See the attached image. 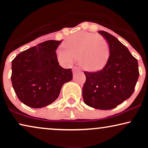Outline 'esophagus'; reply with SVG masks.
<instances>
[{"label":"esophagus","instance_id":"34e87169","mask_svg":"<svg viewBox=\"0 0 148 148\" xmlns=\"http://www.w3.org/2000/svg\"><path fill=\"white\" fill-rule=\"evenodd\" d=\"M72 70H73V72L75 73H76V71H77L79 70V68L77 67V66H74V67L73 68Z\"/></svg>","mask_w":148,"mask_h":148}]
</instances>
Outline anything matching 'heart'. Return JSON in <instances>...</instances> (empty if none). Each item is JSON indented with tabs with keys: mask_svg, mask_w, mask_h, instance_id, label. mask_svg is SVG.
I'll list each match as a JSON object with an SVG mask.
<instances>
[{
	"mask_svg": "<svg viewBox=\"0 0 148 148\" xmlns=\"http://www.w3.org/2000/svg\"><path fill=\"white\" fill-rule=\"evenodd\" d=\"M65 50H58V61L71 65L77 58L79 65L88 71H97L106 65L110 56V47L104 37L80 32L69 37L63 43Z\"/></svg>",
	"mask_w": 148,
	"mask_h": 148,
	"instance_id": "obj_1",
	"label": "heart"
}]
</instances>
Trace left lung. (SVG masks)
<instances>
[{
	"label": "left lung",
	"instance_id": "8db88e82",
	"mask_svg": "<svg viewBox=\"0 0 148 148\" xmlns=\"http://www.w3.org/2000/svg\"><path fill=\"white\" fill-rule=\"evenodd\" d=\"M98 33L108 42L110 56L102 69L84 72L83 99L92 108L110 110L133 94L139 75L138 62L116 38L104 31Z\"/></svg>",
	"mask_w": 148,
	"mask_h": 148
}]
</instances>
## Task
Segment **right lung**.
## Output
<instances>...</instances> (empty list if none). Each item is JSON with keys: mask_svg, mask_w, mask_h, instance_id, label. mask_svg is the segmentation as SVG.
I'll return each mask as SVG.
<instances>
[{"mask_svg": "<svg viewBox=\"0 0 148 148\" xmlns=\"http://www.w3.org/2000/svg\"><path fill=\"white\" fill-rule=\"evenodd\" d=\"M62 40H47L24 50L12 61L11 82L19 100L34 108L46 106L73 79L71 69L59 65L56 50Z\"/></svg>", "mask_w": 148, "mask_h": 148, "instance_id": "add662e5", "label": "right lung"}]
</instances>
